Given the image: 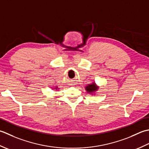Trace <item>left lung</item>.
Segmentation results:
<instances>
[{
  "label": "left lung",
  "mask_w": 149,
  "mask_h": 149,
  "mask_svg": "<svg viewBox=\"0 0 149 149\" xmlns=\"http://www.w3.org/2000/svg\"><path fill=\"white\" fill-rule=\"evenodd\" d=\"M98 88L99 86H97L96 84L93 81V83L87 85V86L85 87V89L86 90L87 93H89V95H95L97 91L98 90Z\"/></svg>",
  "instance_id": "1"
}]
</instances>
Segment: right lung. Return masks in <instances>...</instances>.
<instances>
[{
  "instance_id": "1",
  "label": "right lung",
  "mask_w": 149,
  "mask_h": 149,
  "mask_svg": "<svg viewBox=\"0 0 149 149\" xmlns=\"http://www.w3.org/2000/svg\"><path fill=\"white\" fill-rule=\"evenodd\" d=\"M53 89H54V90H58L59 88L57 86H56V87H54V88H53Z\"/></svg>"
}]
</instances>
